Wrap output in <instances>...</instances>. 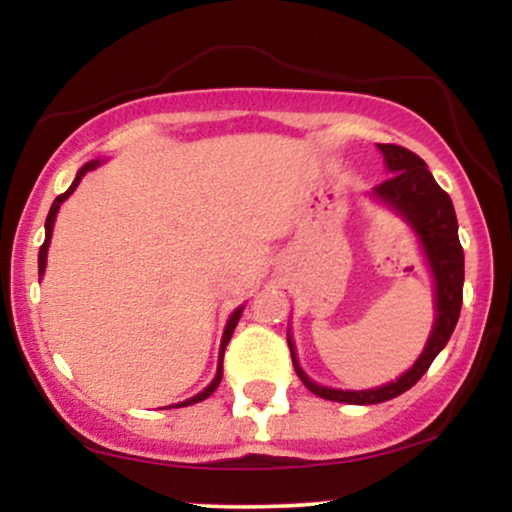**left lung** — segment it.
I'll return each mask as SVG.
<instances>
[{"label":"left lung","mask_w":512,"mask_h":512,"mask_svg":"<svg viewBox=\"0 0 512 512\" xmlns=\"http://www.w3.org/2000/svg\"><path fill=\"white\" fill-rule=\"evenodd\" d=\"M378 149L383 151L387 170L392 175L375 187L373 195L383 199L385 204H390L399 216H404L421 240V250H424L428 267L433 272V281H436V322H433V330L424 346V354L416 358L414 366L404 375H399L395 383L373 387V390H334V387H322L313 383L303 373V368L298 366L296 346H293L289 334L293 368H296L301 383L313 395L330 399V402L380 404L407 392L409 387L419 383L421 375L433 363V358L448 344L462 308L464 252L460 238H457V216L450 195L433 180L424 158L416 156L414 151L397 144H378Z\"/></svg>","instance_id":"obj_1"}]
</instances>
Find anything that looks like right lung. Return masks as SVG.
Instances as JSON below:
<instances>
[{"label":"right lung","mask_w":512,"mask_h":512,"mask_svg":"<svg viewBox=\"0 0 512 512\" xmlns=\"http://www.w3.org/2000/svg\"><path fill=\"white\" fill-rule=\"evenodd\" d=\"M98 166H101V161H88L86 166L81 168L79 173H76V178H74V182H72V187H69V190L64 192V195H60V197L55 199V202H52V207H50V214H48V219H45V243L40 245V252H38V276H43V274H45V264H48V248H50V238H52V226H55V219H57V211H60V204H62L64 199H67L69 195H72V192L76 190V185H79L81 178H84V175L88 173V170H93V168H98ZM240 315H243V308H238L236 313H233L231 317H228V322H226V330H223V339H221V351H219V368H216V375H214V380H211L209 387H204V390L199 392V395L190 397V399H185V402L175 404V407H190V404H197V402H202V399H207V397L211 395V392H214L216 387H219L221 378H223V351H226L228 342H231V337H233V330H236V325H238Z\"/></svg>","instance_id":"right-lung-1"}]
</instances>
